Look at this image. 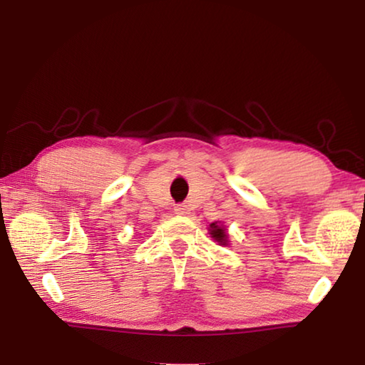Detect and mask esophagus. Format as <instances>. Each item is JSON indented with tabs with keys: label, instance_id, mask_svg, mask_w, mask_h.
Masks as SVG:
<instances>
[{
	"label": "esophagus",
	"instance_id": "obj_1",
	"mask_svg": "<svg viewBox=\"0 0 365 365\" xmlns=\"http://www.w3.org/2000/svg\"><path fill=\"white\" fill-rule=\"evenodd\" d=\"M188 211H190V207L185 205V202H180V205L175 206V212L180 214V215H187Z\"/></svg>",
	"mask_w": 365,
	"mask_h": 365
}]
</instances>
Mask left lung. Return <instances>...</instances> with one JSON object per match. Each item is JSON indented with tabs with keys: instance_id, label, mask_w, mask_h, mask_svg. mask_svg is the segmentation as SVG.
Masks as SVG:
<instances>
[{
	"instance_id": "8db88e82",
	"label": "left lung",
	"mask_w": 365,
	"mask_h": 365,
	"mask_svg": "<svg viewBox=\"0 0 365 365\" xmlns=\"http://www.w3.org/2000/svg\"><path fill=\"white\" fill-rule=\"evenodd\" d=\"M211 235H212V238L215 240V242H219L220 245H227V233H225V230L222 227H219L217 224H211Z\"/></svg>"
}]
</instances>
